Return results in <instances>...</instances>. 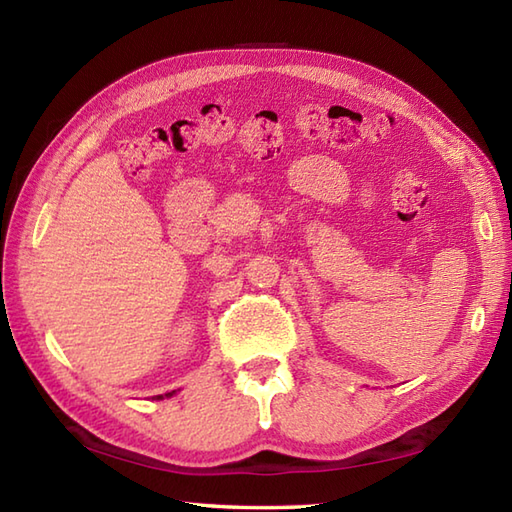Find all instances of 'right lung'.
Returning <instances> with one entry per match:
<instances>
[{
	"instance_id": "obj_1",
	"label": "right lung",
	"mask_w": 512,
	"mask_h": 512,
	"mask_svg": "<svg viewBox=\"0 0 512 512\" xmlns=\"http://www.w3.org/2000/svg\"><path fill=\"white\" fill-rule=\"evenodd\" d=\"M173 394H176V389H173V391H167V394H160V396H154V398H151V400H162V398H171Z\"/></svg>"
}]
</instances>
